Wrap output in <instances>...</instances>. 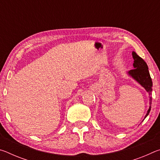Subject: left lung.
I'll return each mask as SVG.
<instances>
[{"label": "left lung", "mask_w": 160, "mask_h": 160, "mask_svg": "<svg viewBox=\"0 0 160 160\" xmlns=\"http://www.w3.org/2000/svg\"><path fill=\"white\" fill-rule=\"evenodd\" d=\"M132 58L134 59L133 68L128 71V75L131 76L135 80H136L140 85L145 89V90L149 93L150 95V107L146 113L145 118L148 116L151 109L152 104V81L150 72L148 70V67L145 61L142 58H140L138 54L132 51Z\"/></svg>", "instance_id": "1"}]
</instances>
